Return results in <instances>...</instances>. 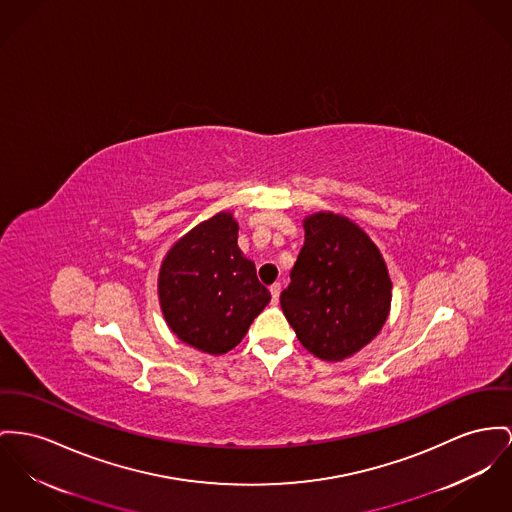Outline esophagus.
I'll list each match as a JSON object with an SVG mask.
<instances>
[{
	"mask_svg": "<svg viewBox=\"0 0 512 512\" xmlns=\"http://www.w3.org/2000/svg\"><path fill=\"white\" fill-rule=\"evenodd\" d=\"M270 293H272V303L275 305L279 301V295H281V283H273L270 287Z\"/></svg>",
	"mask_w": 512,
	"mask_h": 512,
	"instance_id": "34e87169",
	"label": "esophagus"
}]
</instances>
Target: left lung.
Returning a JSON list of instances; mask_svg holds the SVG:
<instances>
[{"instance_id":"8db88e82","label":"left lung","mask_w":512,"mask_h":512,"mask_svg":"<svg viewBox=\"0 0 512 512\" xmlns=\"http://www.w3.org/2000/svg\"><path fill=\"white\" fill-rule=\"evenodd\" d=\"M392 281L363 229L334 213L305 219V246L279 301L299 341L324 361H341L386 322Z\"/></svg>"}]
</instances>
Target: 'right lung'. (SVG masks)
Wrapping results in <instances>:
<instances>
[{
	"label": "right lung",
	"instance_id": "obj_1",
	"mask_svg": "<svg viewBox=\"0 0 512 512\" xmlns=\"http://www.w3.org/2000/svg\"><path fill=\"white\" fill-rule=\"evenodd\" d=\"M237 239L233 215L217 213L172 246L159 273V299L172 332L211 355L239 345L272 299Z\"/></svg>",
	"mask_w": 512,
	"mask_h": 512
}]
</instances>
